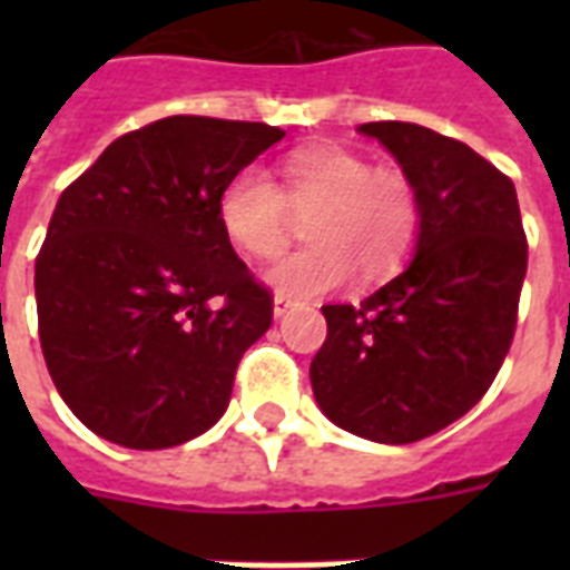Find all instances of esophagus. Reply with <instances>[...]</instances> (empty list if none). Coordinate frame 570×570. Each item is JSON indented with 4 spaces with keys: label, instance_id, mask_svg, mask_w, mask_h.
<instances>
[{
    "label": "esophagus",
    "instance_id": "1",
    "mask_svg": "<svg viewBox=\"0 0 570 570\" xmlns=\"http://www.w3.org/2000/svg\"><path fill=\"white\" fill-rule=\"evenodd\" d=\"M289 307H293V298H289V295H284V293H277L275 295V316H284Z\"/></svg>",
    "mask_w": 570,
    "mask_h": 570
}]
</instances>
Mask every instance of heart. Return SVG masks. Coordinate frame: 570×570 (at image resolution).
<instances>
[{"label": "heart", "mask_w": 570, "mask_h": 570, "mask_svg": "<svg viewBox=\"0 0 570 570\" xmlns=\"http://www.w3.org/2000/svg\"><path fill=\"white\" fill-rule=\"evenodd\" d=\"M281 186L242 168L218 195V224L233 248L250 259H275L311 222V245L281 259L268 281L286 295H320L352 272L364 281L396 272L416 245L423 206L416 183L396 165H373L348 147H302L277 165Z\"/></svg>", "instance_id": "obj_1"}]
</instances>
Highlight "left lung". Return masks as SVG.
I'll return each instance as SVG.
<instances>
[{
  "instance_id": "1",
  "label": "left lung",
  "mask_w": 570,
  "mask_h": 570,
  "mask_svg": "<svg viewBox=\"0 0 570 570\" xmlns=\"http://www.w3.org/2000/svg\"><path fill=\"white\" fill-rule=\"evenodd\" d=\"M416 183L411 266L361 304H325L311 364L328 420L379 443L441 432L485 396L518 325L527 233L514 183L459 138L420 124L361 127Z\"/></svg>"
}]
</instances>
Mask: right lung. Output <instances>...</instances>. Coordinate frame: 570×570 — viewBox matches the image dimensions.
<instances>
[{
	"label": "right lung",
	"instance_id": "add662e5",
	"mask_svg": "<svg viewBox=\"0 0 570 570\" xmlns=\"http://www.w3.org/2000/svg\"><path fill=\"white\" fill-rule=\"evenodd\" d=\"M284 138L174 115L111 141L76 177L35 259L38 334L67 407L129 450H165L227 411L275 302L218 224L224 183Z\"/></svg>",
	"mask_w": 570,
	"mask_h": 570
}]
</instances>
